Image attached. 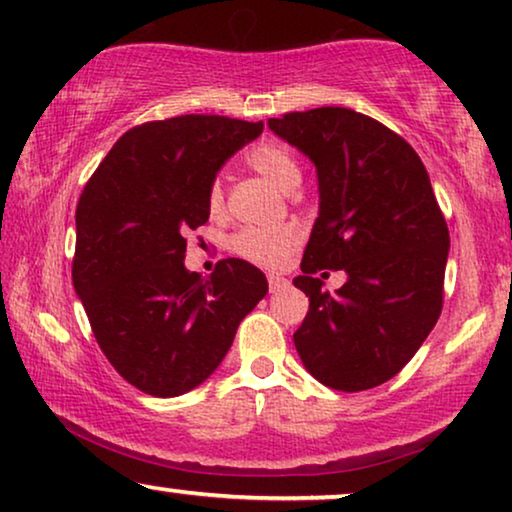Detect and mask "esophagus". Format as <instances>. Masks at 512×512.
Here are the masks:
<instances>
[{
    "label": "esophagus",
    "instance_id": "34e87169",
    "mask_svg": "<svg viewBox=\"0 0 512 512\" xmlns=\"http://www.w3.org/2000/svg\"><path fill=\"white\" fill-rule=\"evenodd\" d=\"M268 286H270L272 293L282 291V289H286V286H289V279H284L279 275H268Z\"/></svg>",
    "mask_w": 512,
    "mask_h": 512
}]
</instances>
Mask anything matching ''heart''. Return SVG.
<instances>
[{
	"mask_svg": "<svg viewBox=\"0 0 512 512\" xmlns=\"http://www.w3.org/2000/svg\"><path fill=\"white\" fill-rule=\"evenodd\" d=\"M247 165L251 170L272 181L282 191H293L300 181V167L293 153L284 144L261 142L247 151ZM209 212H221L223 209V184L214 179L207 191ZM300 244V230L296 226L282 228H256L244 226L230 237V251L244 261L261 265V268H277L286 261Z\"/></svg>",
	"mask_w": 512,
	"mask_h": 512,
	"instance_id": "heart-1",
	"label": "heart"
}]
</instances>
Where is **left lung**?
<instances>
[{"mask_svg": "<svg viewBox=\"0 0 512 512\" xmlns=\"http://www.w3.org/2000/svg\"><path fill=\"white\" fill-rule=\"evenodd\" d=\"M268 125L319 177V216L293 279L310 310L293 342L326 387L373 389L415 356L443 310L450 230L429 174L401 135L359 111H291ZM328 269L348 272L335 294L320 289Z\"/></svg>", "mask_w": 512, "mask_h": 512, "instance_id": "left-lung-1", "label": "left lung"}]
</instances>
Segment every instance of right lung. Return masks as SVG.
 Returning a JSON list of instances; mask_svg holds the SVG:
<instances>
[{"label":"right lung","mask_w":512,"mask_h":512,"mask_svg":"<svg viewBox=\"0 0 512 512\" xmlns=\"http://www.w3.org/2000/svg\"><path fill=\"white\" fill-rule=\"evenodd\" d=\"M261 132L263 121L205 114L135 125L83 188L74 289L104 356L144 394L205 382L268 293L242 258H223L207 279L184 265L186 233L209 219V184Z\"/></svg>","instance_id":"obj_1"}]
</instances>
